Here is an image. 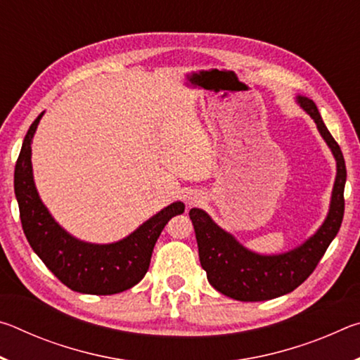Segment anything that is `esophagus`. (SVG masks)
Wrapping results in <instances>:
<instances>
[{"label": "esophagus", "mask_w": 360, "mask_h": 360, "mask_svg": "<svg viewBox=\"0 0 360 360\" xmlns=\"http://www.w3.org/2000/svg\"><path fill=\"white\" fill-rule=\"evenodd\" d=\"M197 203H200V198L198 197H188V202H187L188 206H193V205H197Z\"/></svg>", "instance_id": "obj_1"}]
</instances>
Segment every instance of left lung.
<instances>
[{
  "label": "left lung",
  "instance_id": "8db88e82",
  "mask_svg": "<svg viewBox=\"0 0 360 360\" xmlns=\"http://www.w3.org/2000/svg\"><path fill=\"white\" fill-rule=\"evenodd\" d=\"M300 106L311 115L318 130L337 160V178L327 219L302 246L279 255H259L248 251L227 231L211 221L205 211H188L198 245L200 264L210 284L221 294L240 302H262L297 289L318 266L328 245L337 236L345 214L346 165L338 143L327 130L313 100L298 96Z\"/></svg>",
  "mask_w": 360,
  "mask_h": 360
}]
</instances>
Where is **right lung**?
<instances>
[{
  "label": "right lung",
  "mask_w": 360,
  "mask_h": 360,
  "mask_svg": "<svg viewBox=\"0 0 360 360\" xmlns=\"http://www.w3.org/2000/svg\"><path fill=\"white\" fill-rule=\"evenodd\" d=\"M41 112L27 131L14 172L22 229L30 246L44 265L71 290L92 295H112L133 288L149 270L152 251L169 219L184 212L176 202L127 238L112 245H90L72 238L53 221L36 192L32 169V139Z\"/></svg>",
  "instance_id": "1"
}]
</instances>
